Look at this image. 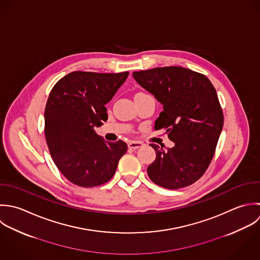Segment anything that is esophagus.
<instances>
[{"instance_id": "esophagus-1", "label": "esophagus", "mask_w": 260, "mask_h": 260, "mask_svg": "<svg viewBox=\"0 0 260 260\" xmlns=\"http://www.w3.org/2000/svg\"><path fill=\"white\" fill-rule=\"evenodd\" d=\"M142 143L141 142H139V141H130L129 143H128V147L130 148V149H138V148H140V147H142Z\"/></svg>"}]
</instances>
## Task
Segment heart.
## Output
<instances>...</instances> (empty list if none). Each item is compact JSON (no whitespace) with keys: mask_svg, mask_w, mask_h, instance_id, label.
Segmentation results:
<instances>
[{"mask_svg":"<svg viewBox=\"0 0 260 260\" xmlns=\"http://www.w3.org/2000/svg\"><path fill=\"white\" fill-rule=\"evenodd\" d=\"M138 93H143V92H138ZM143 94H145V93H143Z\"/></svg>","mask_w":260,"mask_h":260,"instance_id":"obj_1","label":"heart"}]
</instances>
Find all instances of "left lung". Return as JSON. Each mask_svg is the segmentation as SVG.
I'll use <instances>...</instances> for the list:
<instances>
[{
  "label": "left lung",
  "instance_id": "8db88e82",
  "mask_svg": "<svg viewBox=\"0 0 260 260\" xmlns=\"http://www.w3.org/2000/svg\"><path fill=\"white\" fill-rule=\"evenodd\" d=\"M135 81L164 106L154 129L165 128L173 148L151 143L155 160L149 178L166 188L177 189L197 181L209 168L223 128V111L210 80L180 67L134 72Z\"/></svg>",
  "mask_w": 260,
  "mask_h": 260
}]
</instances>
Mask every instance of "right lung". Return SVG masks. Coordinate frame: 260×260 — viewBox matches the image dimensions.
I'll use <instances>...</instances> for the list:
<instances>
[{
    "instance_id": "obj_1",
    "label": "right lung",
    "mask_w": 260,
    "mask_h": 260,
    "mask_svg": "<svg viewBox=\"0 0 260 260\" xmlns=\"http://www.w3.org/2000/svg\"><path fill=\"white\" fill-rule=\"evenodd\" d=\"M128 75L73 72L49 93L44 112L46 143L55 166L74 184L92 187L109 181L127 151L124 141H105L94 127L108 120L106 104Z\"/></svg>"
}]
</instances>
